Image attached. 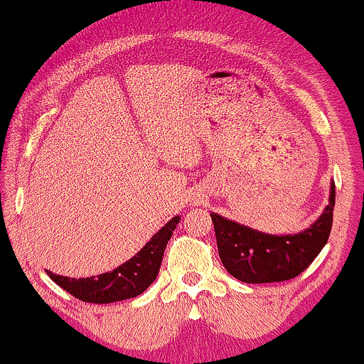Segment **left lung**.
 <instances>
[{
	"label": "left lung",
	"mask_w": 364,
	"mask_h": 364,
	"mask_svg": "<svg viewBox=\"0 0 364 364\" xmlns=\"http://www.w3.org/2000/svg\"><path fill=\"white\" fill-rule=\"evenodd\" d=\"M334 203L331 182L329 204L311 226L295 235H268L210 213L224 268L245 284H272L300 275L329 240Z\"/></svg>",
	"instance_id": "8db88e82"
}]
</instances>
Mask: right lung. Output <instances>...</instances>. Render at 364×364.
Segmentation results:
<instances>
[{"label":"right lung","instance_id":"add662e5","mask_svg":"<svg viewBox=\"0 0 364 364\" xmlns=\"http://www.w3.org/2000/svg\"><path fill=\"white\" fill-rule=\"evenodd\" d=\"M178 221H181L178 216L170 219L133 258L119 264L113 272H106L89 278H69L55 275V273L47 270L48 277L58 287H62L65 291H69L70 295L82 300V302L111 304L136 297L154 284L156 275H159L165 246H167Z\"/></svg>","mask_w":364,"mask_h":364}]
</instances>
